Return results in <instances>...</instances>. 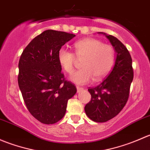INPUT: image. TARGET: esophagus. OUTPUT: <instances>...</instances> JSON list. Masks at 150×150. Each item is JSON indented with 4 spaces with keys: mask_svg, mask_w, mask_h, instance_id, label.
Segmentation results:
<instances>
[{
    "mask_svg": "<svg viewBox=\"0 0 150 150\" xmlns=\"http://www.w3.org/2000/svg\"><path fill=\"white\" fill-rule=\"evenodd\" d=\"M83 89V88L80 87V86H77V91H78V92H80L81 91H82Z\"/></svg>",
    "mask_w": 150,
    "mask_h": 150,
    "instance_id": "1",
    "label": "esophagus"
}]
</instances>
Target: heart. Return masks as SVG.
I'll use <instances>...</instances> for the list:
<instances>
[{"label":"heart","instance_id":"obj_1","mask_svg":"<svg viewBox=\"0 0 150 150\" xmlns=\"http://www.w3.org/2000/svg\"><path fill=\"white\" fill-rule=\"evenodd\" d=\"M73 48L74 54L64 48H60L58 51V62L64 72L71 74L75 69L76 59H83L81 64L82 69L69 78L76 84H86L93 78L94 81H100L108 73L115 62L113 46L104 44L98 39H82L74 43Z\"/></svg>","mask_w":150,"mask_h":150}]
</instances>
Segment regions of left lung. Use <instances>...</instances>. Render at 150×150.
I'll return each instance as SVG.
<instances>
[{
    "label": "left lung",
    "mask_w": 150,
    "mask_h": 150,
    "mask_svg": "<svg viewBox=\"0 0 150 150\" xmlns=\"http://www.w3.org/2000/svg\"><path fill=\"white\" fill-rule=\"evenodd\" d=\"M103 34L114 47L116 57L114 67L102 83L88 89L91 99L85 107V112L91 120L97 122L108 121L121 111L128 99L134 78L128 50L117 38Z\"/></svg>",
    "instance_id": "1"
}]
</instances>
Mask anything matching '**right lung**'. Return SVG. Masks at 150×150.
Instances as JSON below:
<instances>
[{
	"label": "right lung",
	"mask_w": 150,
	"mask_h": 150,
	"mask_svg": "<svg viewBox=\"0 0 150 150\" xmlns=\"http://www.w3.org/2000/svg\"><path fill=\"white\" fill-rule=\"evenodd\" d=\"M75 36L46 30L31 40L19 59L18 84L24 102L30 114L43 124L61 120L67 101L76 93V87L66 81L58 62L59 50Z\"/></svg>",
	"instance_id": "1"
}]
</instances>
